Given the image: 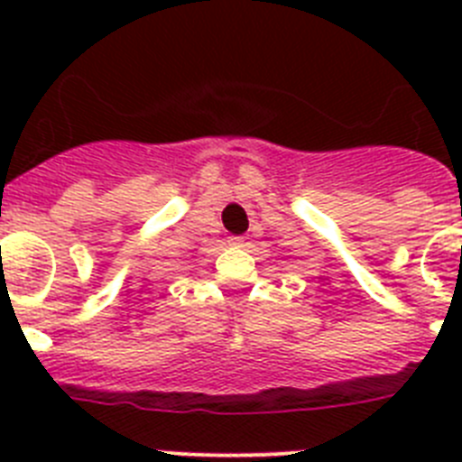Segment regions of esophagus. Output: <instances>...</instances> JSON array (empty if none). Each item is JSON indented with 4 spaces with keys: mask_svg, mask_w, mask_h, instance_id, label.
I'll use <instances>...</instances> for the list:
<instances>
[{
    "mask_svg": "<svg viewBox=\"0 0 462 462\" xmlns=\"http://www.w3.org/2000/svg\"><path fill=\"white\" fill-rule=\"evenodd\" d=\"M228 245H234V247H245V238L243 236H231V238H228Z\"/></svg>",
    "mask_w": 462,
    "mask_h": 462,
    "instance_id": "obj_1",
    "label": "esophagus"
}]
</instances>
